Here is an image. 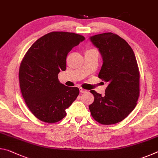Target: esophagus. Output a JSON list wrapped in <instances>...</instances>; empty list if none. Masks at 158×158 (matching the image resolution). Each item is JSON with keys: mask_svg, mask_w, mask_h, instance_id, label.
<instances>
[{"mask_svg": "<svg viewBox=\"0 0 158 158\" xmlns=\"http://www.w3.org/2000/svg\"><path fill=\"white\" fill-rule=\"evenodd\" d=\"M79 90H80V93H85V92H87L86 90L82 89V88H80Z\"/></svg>", "mask_w": 158, "mask_h": 158, "instance_id": "1", "label": "esophagus"}]
</instances>
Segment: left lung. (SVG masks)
Masks as SVG:
<instances>
[{"label":"left lung","instance_id":"8db88e82","mask_svg":"<svg viewBox=\"0 0 158 158\" xmlns=\"http://www.w3.org/2000/svg\"><path fill=\"white\" fill-rule=\"evenodd\" d=\"M90 40L103 59L98 77L108 84L104 96L90 90L94 95V102L89 105L90 114L101 124H116L137 105L140 78L137 60L131 47L116 34H98Z\"/></svg>","mask_w":158,"mask_h":158}]
</instances>
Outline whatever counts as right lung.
Returning <instances> with one entry per match:
<instances>
[{
	"instance_id": "1",
	"label": "right lung",
	"mask_w": 158,
	"mask_h": 158,
	"mask_svg": "<svg viewBox=\"0 0 158 158\" xmlns=\"http://www.w3.org/2000/svg\"><path fill=\"white\" fill-rule=\"evenodd\" d=\"M84 40L74 33L51 32L35 42L23 57L19 71L21 92L32 114L40 121H60L79 95L78 88L61 84L58 74L66 69L68 53Z\"/></svg>"
}]
</instances>
